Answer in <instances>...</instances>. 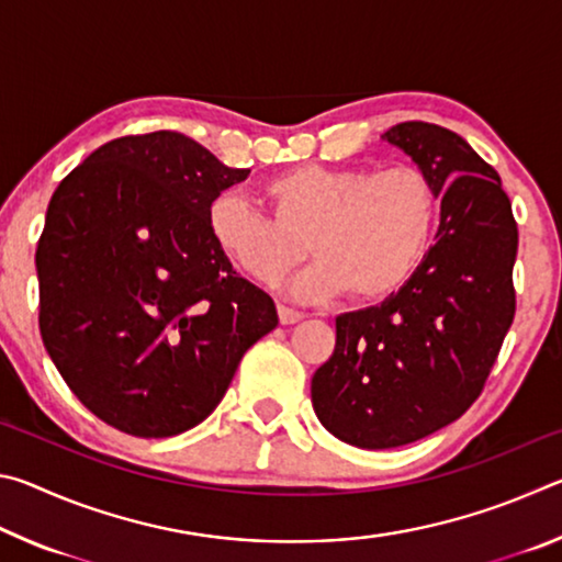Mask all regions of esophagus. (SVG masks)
Listing matches in <instances>:
<instances>
[{
  "label": "esophagus",
  "instance_id": "34e87169",
  "mask_svg": "<svg viewBox=\"0 0 562 562\" xmlns=\"http://www.w3.org/2000/svg\"><path fill=\"white\" fill-rule=\"evenodd\" d=\"M278 317H280V325H297V322H302L304 315L297 310H290V307H284V304H280Z\"/></svg>",
  "mask_w": 562,
  "mask_h": 562
}]
</instances>
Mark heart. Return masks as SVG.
I'll list each match as a JSON object with an SVG mask.
<instances>
[{
  "mask_svg": "<svg viewBox=\"0 0 562 562\" xmlns=\"http://www.w3.org/2000/svg\"><path fill=\"white\" fill-rule=\"evenodd\" d=\"M270 215L235 190L207 205V233L237 272L274 284L304 258L315 262L288 284L300 302L349 292L361 304L384 302L429 260L439 225V190L416 166L359 168L302 164L265 180Z\"/></svg>",
  "mask_w": 562,
  "mask_h": 562,
  "instance_id": "1",
  "label": "heart"
}]
</instances>
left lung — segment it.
Here are the masks:
<instances>
[{
	"label": "left lung",
	"instance_id": "1",
	"mask_svg": "<svg viewBox=\"0 0 562 562\" xmlns=\"http://www.w3.org/2000/svg\"><path fill=\"white\" fill-rule=\"evenodd\" d=\"M441 195L434 250L406 288L337 317V345L312 376L322 426L359 449H396L479 398L516 315L518 227L501 178L449 128L406 121L382 136Z\"/></svg>",
	"mask_w": 562,
	"mask_h": 562
}]
</instances>
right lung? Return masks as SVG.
Wrapping results in <instances>:
<instances>
[{
  "instance_id": "right-lung-1",
  "label": "right lung",
  "mask_w": 562,
  "mask_h": 562,
  "mask_svg": "<svg viewBox=\"0 0 562 562\" xmlns=\"http://www.w3.org/2000/svg\"><path fill=\"white\" fill-rule=\"evenodd\" d=\"M247 176L183 133L156 131L109 140L54 190L36 247L42 339L76 398L113 429H193L278 327L270 294L207 233V205Z\"/></svg>"
}]
</instances>
